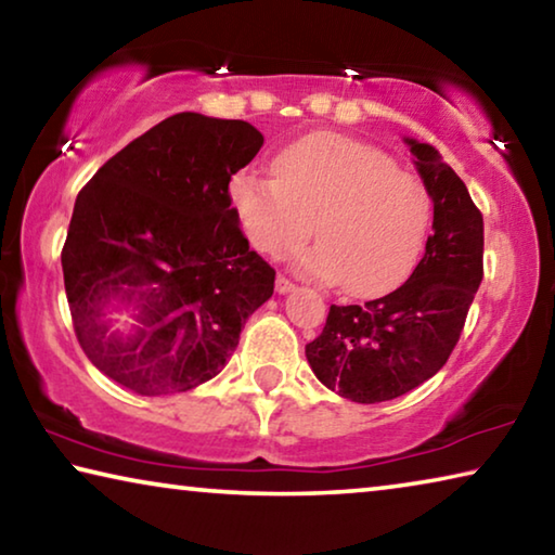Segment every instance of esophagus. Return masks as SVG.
Wrapping results in <instances>:
<instances>
[{"instance_id": "esophagus-1", "label": "esophagus", "mask_w": 555, "mask_h": 555, "mask_svg": "<svg viewBox=\"0 0 555 555\" xmlns=\"http://www.w3.org/2000/svg\"><path fill=\"white\" fill-rule=\"evenodd\" d=\"M296 288V284L291 279H286V276H276V291L279 294H288V291H294Z\"/></svg>"}]
</instances>
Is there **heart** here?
Returning a JSON list of instances; mask_svg holds the SVG:
<instances>
[{
  "label": "heart",
  "mask_w": 555,
  "mask_h": 555,
  "mask_svg": "<svg viewBox=\"0 0 555 555\" xmlns=\"http://www.w3.org/2000/svg\"><path fill=\"white\" fill-rule=\"evenodd\" d=\"M276 176L242 171L230 198L244 234L281 259L313 234L298 257L304 274L340 281L352 296H377L416 264L430 228V193L382 149L315 131L288 144Z\"/></svg>",
  "instance_id": "b5f03b06"
}]
</instances>
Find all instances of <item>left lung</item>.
<instances>
[{
  "label": "left lung",
  "mask_w": 555,
  "mask_h": 555,
  "mask_svg": "<svg viewBox=\"0 0 555 555\" xmlns=\"http://www.w3.org/2000/svg\"><path fill=\"white\" fill-rule=\"evenodd\" d=\"M406 144L434 201L424 259L391 294L331 306L323 333L306 345L315 377L357 403L397 399L443 367L485 274L482 212L465 183L434 146Z\"/></svg>",
  "instance_id": "8db88e82"
}]
</instances>
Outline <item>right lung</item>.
Returning <instances> with one entry per match:
<instances>
[{"mask_svg": "<svg viewBox=\"0 0 555 555\" xmlns=\"http://www.w3.org/2000/svg\"><path fill=\"white\" fill-rule=\"evenodd\" d=\"M249 121L181 112L115 154L75 201L61 264L82 352L142 397L191 391L228 364L276 271L240 230L230 181L259 154ZM135 308L108 331L104 308Z\"/></svg>", "mask_w": 555, "mask_h": 555, "instance_id": "1", "label": "right lung"}]
</instances>
